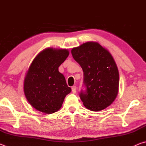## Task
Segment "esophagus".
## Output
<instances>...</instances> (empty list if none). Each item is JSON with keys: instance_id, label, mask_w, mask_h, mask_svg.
Returning <instances> with one entry per match:
<instances>
[{"instance_id": "1", "label": "esophagus", "mask_w": 146, "mask_h": 146, "mask_svg": "<svg viewBox=\"0 0 146 146\" xmlns=\"http://www.w3.org/2000/svg\"><path fill=\"white\" fill-rule=\"evenodd\" d=\"M71 90H72V92L73 93H75L76 91V90H77V88H76V86H73L72 88H71Z\"/></svg>"}]
</instances>
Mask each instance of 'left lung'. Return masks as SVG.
Here are the masks:
<instances>
[{
  "label": "left lung",
  "instance_id": "8db88e82",
  "mask_svg": "<svg viewBox=\"0 0 146 146\" xmlns=\"http://www.w3.org/2000/svg\"><path fill=\"white\" fill-rule=\"evenodd\" d=\"M71 54L84 72L86 90L80 93L84 106L93 111L110 106L117 97L119 86V73L111 54L96 42L74 48Z\"/></svg>",
  "mask_w": 146,
  "mask_h": 146
}]
</instances>
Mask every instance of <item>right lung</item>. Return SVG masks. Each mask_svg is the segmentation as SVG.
<instances>
[{
  "instance_id": "obj_1",
  "label": "right lung",
  "mask_w": 146,
  "mask_h": 146,
  "mask_svg": "<svg viewBox=\"0 0 146 146\" xmlns=\"http://www.w3.org/2000/svg\"><path fill=\"white\" fill-rule=\"evenodd\" d=\"M70 54L68 49L49 48L39 53L27 71L24 82L26 98L31 106L46 114L60 110L71 91L58 68Z\"/></svg>"
}]
</instances>
